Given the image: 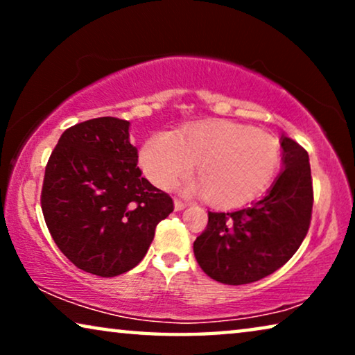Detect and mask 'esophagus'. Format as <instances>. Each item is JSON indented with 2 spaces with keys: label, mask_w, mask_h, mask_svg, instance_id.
I'll return each mask as SVG.
<instances>
[{
  "label": "esophagus",
  "mask_w": 355,
  "mask_h": 355,
  "mask_svg": "<svg viewBox=\"0 0 355 355\" xmlns=\"http://www.w3.org/2000/svg\"><path fill=\"white\" fill-rule=\"evenodd\" d=\"M187 207H189L187 202L179 200V198H176V200H174V210H176V211H181V210H184V208H187Z\"/></svg>",
  "instance_id": "1"
}]
</instances>
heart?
I'll list each match as a JSON object with an SVG mask.
<instances>
[{
	"mask_svg": "<svg viewBox=\"0 0 355 355\" xmlns=\"http://www.w3.org/2000/svg\"><path fill=\"white\" fill-rule=\"evenodd\" d=\"M200 174L184 186L220 207L245 205L266 191L278 173V140L227 119L203 121L178 132L162 130L145 140L140 166L155 186L171 189L196 166Z\"/></svg>",
	"mask_w": 355,
	"mask_h": 355,
	"instance_id": "1",
	"label": "heart"
}]
</instances>
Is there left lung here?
<instances>
[{
    "mask_svg": "<svg viewBox=\"0 0 355 355\" xmlns=\"http://www.w3.org/2000/svg\"><path fill=\"white\" fill-rule=\"evenodd\" d=\"M283 171L265 197L232 211H208L207 230L193 255L210 278L247 284L281 268L302 244L312 216L313 191L309 153L281 135Z\"/></svg>",
    "mask_w": 355,
    "mask_h": 355,
    "instance_id": "1",
    "label": "left lung"
}]
</instances>
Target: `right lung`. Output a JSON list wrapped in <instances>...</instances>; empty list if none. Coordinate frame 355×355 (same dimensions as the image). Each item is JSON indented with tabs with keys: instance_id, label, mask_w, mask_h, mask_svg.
<instances>
[{
	"instance_id": "1",
	"label": "right lung",
	"mask_w": 355,
	"mask_h": 355,
	"mask_svg": "<svg viewBox=\"0 0 355 355\" xmlns=\"http://www.w3.org/2000/svg\"><path fill=\"white\" fill-rule=\"evenodd\" d=\"M130 123L96 118L62 132L45 169L42 210L60 250L87 273L111 278L139 265L173 211L142 178Z\"/></svg>"
}]
</instances>
